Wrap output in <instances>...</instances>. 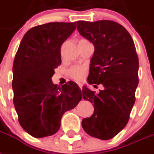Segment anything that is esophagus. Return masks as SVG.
I'll return each mask as SVG.
<instances>
[{
  "label": "esophagus",
  "mask_w": 154,
  "mask_h": 154,
  "mask_svg": "<svg viewBox=\"0 0 154 154\" xmlns=\"http://www.w3.org/2000/svg\"><path fill=\"white\" fill-rule=\"evenodd\" d=\"M78 85H79V88L80 89H82V84H81V83H78Z\"/></svg>",
  "instance_id": "34e87169"
}]
</instances>
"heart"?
Segmentation results:
<instances>
[{"instance_id":"heart-1","label":"heart","mask_w":154,"mask_h":154,"mask_svg":"<svg viewBox=\"0 0 154 154\" xmlns=\"http://www.w3.org/2000/svg\"><path fill=\"white\" fill-rule=\"evenodd\" d=\"M82 40H85V39H82ZM86 72H87V69L85 66L75 65L68 70V74L73 79L79 81L84 78Z\"/></svg>"}]
</instances>
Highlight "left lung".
Masks as SVG:
<instances>
[{"label":"left lung","instance_id":"8db88e82","mask_svg":"<svg viewBox=\"0 0 154 154\" xmlns=\"http://www.w3.org/2000/svg\"><path fill=\"white\" fill-rule=\"evenodd\" d=\"M77 30L94 46L88 82L105 87L96 94L83 86L82 97L93 103L94 112L82 120V128L108 140L125 128L135 101L138 57L134 41L124 26L110 20L78 21Z\"/></svg>","mask_w":154,"mask_h":154}]
</instances>
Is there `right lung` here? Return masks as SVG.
Wrapping results in <instances>:
<instances>
[{"instance_id":"1","label":"right lung","mask_w":154,"mask_h":154,"mask_svg":"<svg viewBox=\"0 0 154 154\" xmlns=\"http://www.w3.org/2000/svg\"><path fill=\"white\" fill-rule=\"evenodd\" d=\"M75 23L32 27L23 38L14 59V105L21 127L34 138L57 133L63 113L82 99L75 82L60 87L52 82L54 69L61 63L60 47L75 31Z\"/></svg>"}]
</instances>
